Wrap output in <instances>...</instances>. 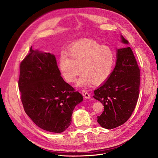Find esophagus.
Segmentation results:
<instances>
[{
    "label": "esophagus",
    "instance_id": "obj_1",
    "mask_svg": "<svg viewBox=\"0 0 158 158\" xmlns=\"http://www.w3.org/2000/svg\"><path fill=\"white\" fill-rule=\"evenodd\" d=\"M82 95H83V97L86 98H91L90 94L86 90H82Z\"/></svg>",
    "mask_w": 158,
    "mask_h": 158
}]
</instances>
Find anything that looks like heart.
<instances>
[{"mask_svg":"<svg viewBox=\"0 0 158 158\" xmlns=\"http://www.w3.org/2000/svg\"><path fill=\"white\" fill-rule=\"evenodd\" d=\"M114 64L113 50L93 40L82 41L72 45L69 53L63 51L59 63L62 75L69 82L76 81L82 70L83 73L77 85L83 88L107 81L111 76Z\"/></svg>","mask_w":158,"mask_h":158,"instance_id":"heart-1","label":"heart"}]
</instances>
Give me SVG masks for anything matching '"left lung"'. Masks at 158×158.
<instances>
[{"label": "left lung", "instance_id": "8db88e82", "mask_svg": "<svg viewBox=\"0 0 158 158\" xmlns=\"http://www.w3.org/2000/svg\"><path fill=\"white\" fill-rule=\"evenodd\" d=\"M122 42L128 41L122 36ZM116 66L111 76L94 91V98L104 104V111L97 117L101 126L107 129L125 123L133 112L139 96L140 70L133 52L128 47L118 48Z\"/></svg>", "mask_w": 158, "mask_h": 158}]
</instances>
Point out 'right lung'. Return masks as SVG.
I'll use <instances>...</instances> for the list:
<instances>
[{
    "label": "right lung",
    "instance_id": "add662e5",
    "mask_svg": "<svg viewBox=\"0 0 158 158\" xmlns=\"http://www.w3.org/2000/svg\"><path fill=\"white\" fill-rule=\"evenodd\" d=\"M19 88L24 111L36 126L60 133L70 125L82 95L63 80L56 57L30 48L20 64Z\"/></svg>",
    "mask_w": 158,
    "mask_h": 158
}]
</instances>
